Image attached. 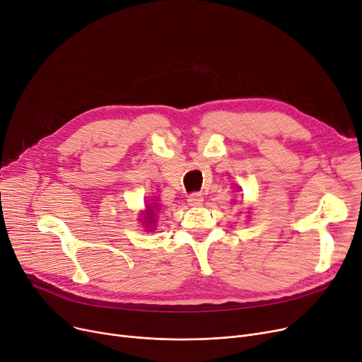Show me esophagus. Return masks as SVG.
Masks as SVG:
<instances>
[{"label": "esophagus", "instance_id": "esophagus-1", "mask_svg": "<svg viewBox=\"0 0 362 362\" xmlns=\"http://www.w3.org/2000/svg\"><path fill=\"white\" fill-rule=\"evenodd\" d=\"M187 202H189V205H192V206H199V205H202V202H204V198H202V195L201 194H191L187 197Z\"/></svg>", "mask_w": 362, "mask_h": 362}]
</instances>
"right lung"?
Masks as SVG:
<instances>
[{"label": "right lung", "instance_id": "1", "mask_svg": "<svg viewBox=\"0 0 362 362\" xmlns=\"http://www.w3.org/2000/svg\"><path fill=\"white\" fill-rule=\"evenodd\" d=\"M152 208H157V206H152ZM146 216H148V217H145V218H146L148 221H151V223H154V220H156V218H154V211H152V210H151V208H149V210H148Z\"/></svg>", "mask_w": 362, "mask_h": 362}]
</instances>
